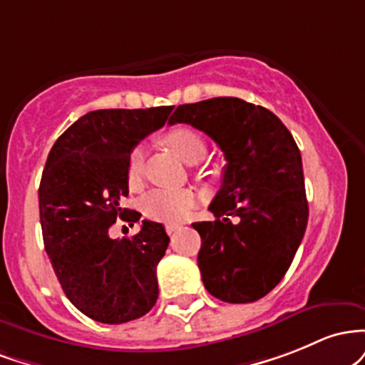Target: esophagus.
Wrapping results in <instances>:
<instances>
[{
  "instance_id": "esophagus-1",
  "label": "esophagus",
  "mask_w": 365,
  "mask_h": 365,
  "mask_svg": "<svg viewBox=\"0 0 365 365\" xmlns=\"http://www.w3.org/2000/svg\"><path fill=\"white\" fill-rule=\"evenodd\" d=\"M165 229H167V232H169V235H174L175 231H179V229H181V226H178V224H167Z\"/></svg>"
}]
</instances>
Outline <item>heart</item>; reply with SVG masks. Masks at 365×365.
Returning a JSON list of instances; mask_svg holds the SVG:
<instances>
[{
	"mask_svg": "<svg viewBox=\"0 0 365 365\" xmlns=\"http://www.w3.org/2000/svg\"><path fill=\"white\" fill-rule=\"evenodd\" d=\"M163 143L184 162L196 163L207 153V143L198 130L191 128H174L163 134ZM143 146H134L128 157V184L138 187L143 174ZM195 195L187 190H155L143 200V210L153 220L160 222H179L193 207Z\"/></svg>",
	"mask_w": 365,
	"mask_h": 365,
	"instance_id": "1",
	"label": "heart"
}]
</instances>
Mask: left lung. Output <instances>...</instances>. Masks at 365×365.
<instances>
[{
	"label": "left lung",
	"instance_id": "1",
	"mask_svg": "<svg viewBox=\"0 0 365 365\" xmlns=\"http://www.w3.org/2000/svg\"><path fill=\"white\" fill-rule=\"evenodd\" d=\"M169 124L203 130L224 151L222 184L195 222L205 288L227 304L260 300L279 284L309 220L297 143L271 110L222 96L179 105Z\"/></svg>",
	"mask_w": 365,
	"mask_h": 365
}]
</instances>
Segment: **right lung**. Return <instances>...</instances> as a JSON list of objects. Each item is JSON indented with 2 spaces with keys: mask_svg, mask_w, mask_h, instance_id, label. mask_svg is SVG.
Returning <instances> with one entry per match:
<instances>
[{
  "mask_svg": "<svg viewBox=\"0 0 365 365\" xmlns=\"http://www.w3.org/2000/svg\"><path fill=\"white\" fill-rule=\"evenodd\" d=\"M172 106L94 110L56 139L39 184L44 248L58 282L93 321L122 324L157 304V265L169 247L165 227L141 220L133 237L112 240L117 219L141 214L122 207L129 195L130 150L165 124Z\"/></svg>",
  "mask_w": 365,
  "mask_h": 365,
  "instance_id": "right-lung-1",
  "label": "right lung"
}]
</instances>
